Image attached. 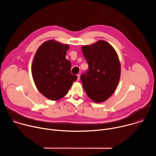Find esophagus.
Instances as JSON below:
<instances>
[{
    "instance_id": "34e87169",
    "label": "esophagus",
    "mask_w": 156,
    "mask_h": 156,
    "mask_svg": "<svg viewBox=\"0 0 156 156\" xmlns=\"http://www.w3.org/2000/svg\"><path fill=\"white\" fill-rule=\"evenodd\" d=\"M77 76H78V78H77V80L79 81L80 80V74H78L77 75Z\"/></svg>"
}]
</instances>
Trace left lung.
Segmentation results:
<instances>
[{
  "label": "left lung",
  "mask_w": 156,
  "mask_h": 156,
  "mask_svg": "<svg viewBox=\"0 0 156 156\" xmlns=\"http://www.w3.org/2000/svg\"><path fill=\"white\" fill-rule=\"evenodd\" d=\"M88 70L80 80L87 95L95 102L108 99L116 90L120 77V63L114 48L105 41L82 47Z\"/></svg>",
  "instance_id": "1"
}]
</instances>
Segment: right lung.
<instances>
[{
  "label": "right lung",
  "instance_id": "right-lung-1",
  "mask_svg": "<svg viewBox=\"0 0 156 156\" xmlns=\"http://www.w3.org/2000/svg\"><path fill=\"white\" fill-rule=\"evenodd\" d=\"M69 48L54 40L44 42L32 63V76L37 90L52 101L64 97L77 79L70 72V62L65 58Z\"/></svg>",
  "mask_w": 156,
  "mask_h": 156
}]
</instances>
